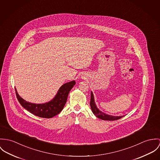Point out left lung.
I'll return each instance as SVG.
<instances>
[{"mask_svg": "<svg viewBox=\"0 0 160 160\" xmlns=\"http://www.w3.org/2000/svg\"><path fill=\"white\" fill-rule=\"evenodd\" d=\"M90 106L92 113L96 115V117L103 120H108V121H113L120 119L124 116H113L106 114L102 111H101L96 105L94 102V98L92 92H91V100H90Z\"/></svg>", "mask_w": 160, "mask_h": 160, "instance_id": "left-lung-1", "label": "left lung"}]
</instances>
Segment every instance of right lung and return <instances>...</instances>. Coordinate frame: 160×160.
Instances as JSON below:
<instances>
[{"instance_id": "obj_1", "label": "right lung", "mask_w": 160, "mask_h": 160, "mask_svg": "<svg viewBox=\"0 0 160 160\" xmlns=\"http://www.w3.org/2000/svg\"><path fill=\"white\" fill-rule=\"evenodd\" d=\"M75 81H71L62 85L50 101L43 104H34L27 102L19 96L15 88L19 102L25 109L37 117L50 118L59 114L65 106L69 91L75 85Z\"/></svg>"}]
</instances>
